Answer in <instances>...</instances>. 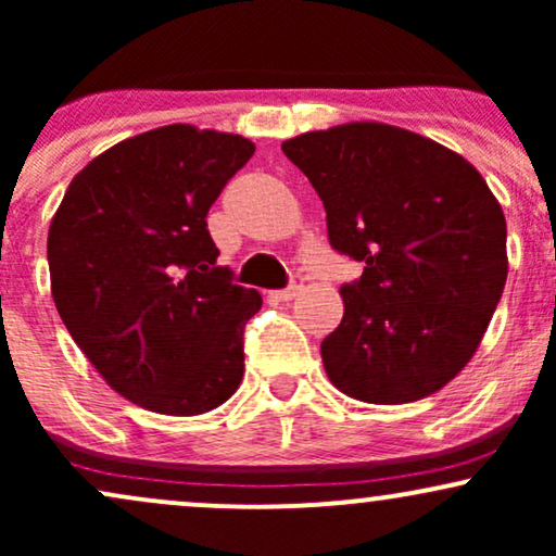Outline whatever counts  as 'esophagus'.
Instances as JSON below:
<instances>
[{
	"instance_id": "obj_1",
	"label": "esophagus",
	"mask_w": 556,
	"mask_h": 556,
	"mask_svg": "<svg viewBox=\"0 0 556 556\" xmlns=\"http://www.w3.org/2000/svg\"><path fill=\"white\" fill-rule=\"evenodd\" d=\"M300 290H303V277H295V279H292V285L287 287V290L277 292V298L279 300H292L295 295H300Z\"/></svg>"
}]
</instances>
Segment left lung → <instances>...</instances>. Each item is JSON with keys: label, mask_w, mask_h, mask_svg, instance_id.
Segmentation results:
<instances>
[{"label": "left lung", "mask_w": 556, "mask_h": 556, "mask_svg": "<svg viewBox=\"0 0 556 556\" xmlns=\"http://www.w3.org/2000/svg\"><path fill=\"white\" fill-rule=\"evenodd\" d=\"M327 208L329 242L363 261L321 361L348 397L402 405L476 355L507 282V225L486 180L437 140L344 123L282 143Z\"/></svg>", "instance_id": "8db88e82"}]
</instances>
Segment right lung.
<instances>
[{
	"label": "right lung",
	"instance_id": "right-lung-1",
	"mask_svg": "<svg viewBox=\"0 0 556 556\" xmlns=\"http://www.w3.org/2000/svg\"><path fill=\"white\" fill-rule=\"evenodd\" d=\"M256 146L164 125L83 167L52 216V298L101 379L162 416H201L242 381L256 290L216 266L206 214Z\"/></svg>",
	"mask_w": 556,
	"mask_h": 556
}]
</instances>
